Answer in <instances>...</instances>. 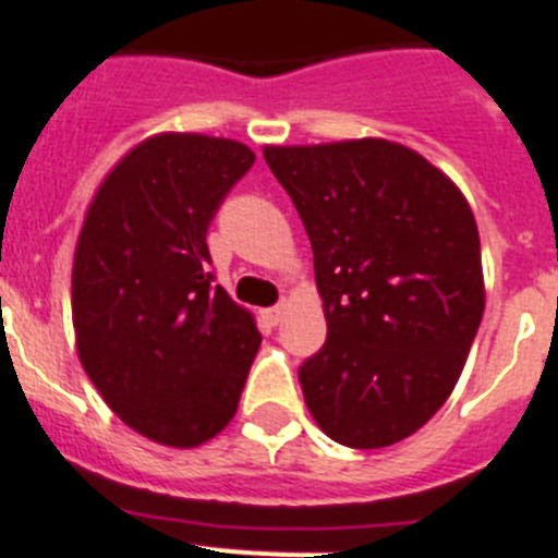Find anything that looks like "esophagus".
Segmentation results:
<instances>
[{
    "instance_id": "1",
    "label": "esophagus",
    "mask_w": 558,
    "mask_h": 558,
    "mask_svg": "<svg viewBox=\"0 0 558 558\" xmlns=\"http://www.w3.org/2000/svg\"><path fill=\"white\" fill-rule=\"evenodd\" d=\"M283 314H286V305L280 303V305H275V308H267V311H264V319H267L269 325H278L280 319H283Z\"/></svg>"
}]
</instances>
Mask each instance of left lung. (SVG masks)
Masks as SVG:
<instances>
[{
	"label": "left lung",
	"instance_id": "8db88e82",
	"mask_svg": "<svg viewBox=\"0 0 558 558\" xmlns=\"http://www.w3.org/2000/svg\"><path fill=\"white\" fill-rule=\"evenodd\" d=\"M314 250L328 339L300 366L316 425L389 448L450 398L484 316L478 228L464 194L386 138L264 147Z\"/></svg>",
	"mask_w": 558,
	"mask_h": 558
}]
</instances>
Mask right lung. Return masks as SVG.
Masks as SVG:
<instances>
[{
    "label": "right lung",
    "instance_id": "obj_1",
    "mask_svg": "<svg viewBox=\"0 0 558 558\" xmlns=\"http://www.w3.org/2000/svg\"><path fill=\"white\" fill-rule=\"evenodd\" d=\"M255 153L233 138L158 133L135 144L85 210L72 267L77 355L110 411L167 448L233 420L260 333L210 286L208 225Z\"/></svg>",
    "mask_w": 558,
    "mask_h": 558
}]
</instances>
